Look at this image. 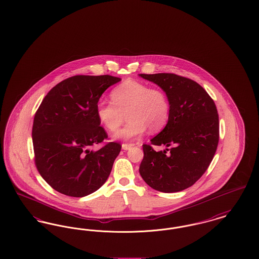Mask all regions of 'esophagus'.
Masks as SVG:
<instances>
[{
	"label": "esophagus",
	"mask_w": 259,
	"mask_h": 259,
	"mask_svg": "<svg viewBox=\"0 0 259 259\" xmlns=\"http://www.w3.org/2000/svg\"><path fill=\"white\" fill-rule=\"evenodd\" d=\"M133 147L132 144H122V148L124 150H127V149H130V148Z\"/></svg>",
	"instance_id": "34e87169"
}]
</instances>
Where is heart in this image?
Here are the masks:
<instances>
[{
	"label": "heart",
	"mask_w": 259,
	"mask_h": 259,
	"mask_svg": "<svg viewBox=\"0 0 259 259\" xmlns=\"http://www.w3.org/2000/svg\"><path fill=\"white\" fill-rule=\"evenodd\" d=\"M111 101L101 100L96 105L99 121L110 132H116L125 120L128 121L115 138L132 139L142 135L148 128L150 133L162 130L169 120L171 104L168 95L159 88L126 80L114 87Z\"/></svg>",
	"instance_id": "b5f03b06"
}]
</instances>
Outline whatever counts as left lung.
I'll return each mask as SVG.
<instances>
[{
	"instance_id": "1",
	"label": "left lung",
	"mask_w": 259,
	"mask_h": 259,
	"mask_svg": "<svg viewBox=\"0 0 259 259\" xmlns=\"http://www.w3.org/2000/svg\"><path fill=\"white\" fill-rule=\"evenodd\" d=\"M168 95L171 112L160 133L143 145L140 174L150 187L178 192L194 185L207 171L220 140L219 113L213 100L196 81L175 74H140ZM165 145L156 152L153 146Z\"/></svg>"
}]
</instances>
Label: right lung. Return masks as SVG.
Segmentation results:
<instances>
[{"mask_svg": "<svg viewBox=\"0 0 259 259\" xmlns=\"http://www.w3.org/2000/svg\"><path fill=\"white\" fill-rule=\"evenodd\" d=\"M121 79L109 74L74 75L53 87L34 117V160L39 175L64 195L83 197L106 183L121 145L100 126L96 105L107 88Z\"/></svg>", "mask_w": 259, "mask_h": 259, "instance_id": "1", "label": "right lung"}]
</instances>
